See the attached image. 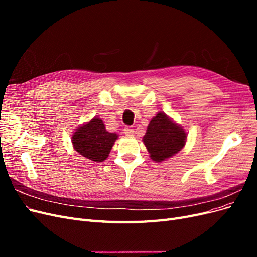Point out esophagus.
<instances>
[{"instance_id": "34e87169", "label": "esophagus", "mask_w": 257, "mask_h": 257, "mask_svg": "<svg viewBox=\"0 0 257 257\" xmlns=\"http://www.w3.org/2000/svg\"><path fill=\"white\" fill-rule=\"evenodd\" d=\"M134 128H132V127H125L124 128V134H125V136H127V137H132V136H134Z\"/></svg>"}]
</instances>
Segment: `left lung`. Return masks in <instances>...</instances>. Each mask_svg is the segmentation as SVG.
Here are the masks:
<instances>
[{"label":"left lung","instance_id":"8db88e82","mask_svg":"<svg viewBox=\"0 0 257 257\" xmlns=\"http://www.w3.org/2000/svg\"><path fill=\"white\" fill-rule=\"evenodd\" d=\"M143 141L150 158L155 162H162L182 149L186 133L164 112H159L151 119Z\"/></svg>","mask_w":257,"mask_h":257}]
</instances>
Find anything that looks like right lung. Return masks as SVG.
<instances>
[{"label":"right lung","mask_w":257,"mask_h":257,"mask_svg":"<svg viewBox=\"0 0 257 257\" xmlns=\"http://www.w3.org/2000/svg\"><path fill=\"white\" fill-rule=\"evenodd\" d=\"M118 134L109 133L102 119L94 116L90 122L76 128L72 135L74 149L93 162H103L110 153Z\"/></svg>","instance_id":"obj_1"}]
</instances>
